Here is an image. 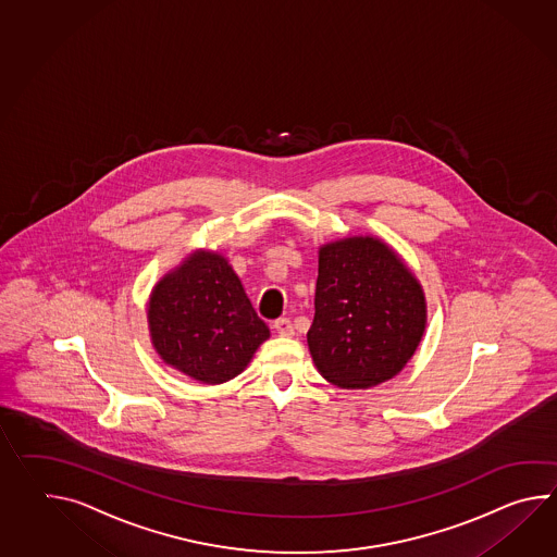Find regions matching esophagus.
I'll return each mask as SVG.
<instances>
[{
	"label": "esophagus",
	"mask_w": 557,
	"mask_h": 557,
	"mask_svg": "<svg viewBox=\"0 0 557 557\" xmlns=\"http://www.w3.org/2000/svg\"><path fill=\"white\" fill-rule=\"evenodd\" d=\"M273 330L280 335H285V337H292V335H294V325H292V322H289L287 318L275 320V322H273Z\"/></svg>",
	"instance_id": "1"
}]
</instances>
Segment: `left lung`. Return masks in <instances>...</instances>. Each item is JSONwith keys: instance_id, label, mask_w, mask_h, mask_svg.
<instances>
[{"instance_id": "left-lung-1", "label": "left lung", "mask_w": 557, "mask_h": 557, "mask_svg": "<svg viewBox=\"0 0 557 557\" xmlns=\"http://www.w3.org/2000/svg\"><path fill=\"white\" fill-rule=\"evenodd\" d=\"M425 323L420 280L384 239L349 235L320 246L308 346L330 384L368 389L396 377Z\"/></svg>"}]
</instances>
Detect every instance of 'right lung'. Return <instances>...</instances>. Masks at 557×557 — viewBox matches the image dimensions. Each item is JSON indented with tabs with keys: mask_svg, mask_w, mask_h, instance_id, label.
<instances>
[{
	"mask_svg": "<svg viewBox=\"0 0 557 557\" xmlns=\"http://www.w3.org/2000/svg\"><path fill=\"white\" fill-rule=\"evenodd\" d=\"M148 327L163 363L206 385L234 380L270 337L234 268L211 249L191 251L153 285Z\"/></svg>",
	"mask_w": 557,
	"mask_h": 557,
	"instance_id": "obj_1",
	"label": "right lung"
}]
</instances>
